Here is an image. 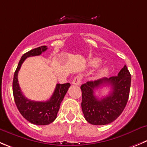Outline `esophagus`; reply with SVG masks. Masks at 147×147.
<instances>
[{"instance_id": "34e87169", "label": "esophagus", "mask_w": 147, "mask_h": 147, "mask_svg": "<svg viewBox=\"0 0 147 147\" xmlns=\"http://www.w3.org/2000/svg\"><path fill=\"white\" fill-rule=\"evenodd\" d=\"M82 80V77L80 75H77L76 77H75V78L72 80V84L76 85V86H79L81 83Z\"/></svg>"}]
</instances>
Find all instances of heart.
<instances>
[{"label": "heart", "mask_w": 147, "mask_h": 147, "mask_svg": "<svg viewBox=\"0 0 147 147\" xmlns=\"http://www.w3.org/2000/svg\"><path fill=\"white\" fill-rule=\"evenodd\" d=\"M101 63V59H99L98 58H94L90 61V64L92 66V67H98ZM108 72H109V69H108L107 67H103V68L99 69V71H98V75L99 77L105 76V75H106L108 73Z\"/></svg>", "instance_id": "b5f03b06"}]
</instances>
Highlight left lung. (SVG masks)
Instances as JSON below:
<instances>
[{
    "label": "left lung",
    "mask_w": 147,
    "mask_h": 147,
    "mask_svg": "<svg viewBox=\"0 0 147 147\" xmlns=\"http://www.w3.org/2000/svg\"><path fill=\"white\" fill-rule=\"evenodd\" d=\"M131 83V74L125 65L116 76L82 85L81 107L85 119L96 125H107L116 120L127 105ZM101 85H109L112 90L107 97L97 99L94 91Z\"/></svg>",
    "instance_id": "8db88e82"
}]
</instances>
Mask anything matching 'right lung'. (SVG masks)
<instances>
[{
  "label": "right lung",
  "instance_id": "right-lung-1",
  "mask_svg": "<svg viewBox=\"0 0 147 147\" xmlns=\"http://www.w3.org/2000/svg\"><path fill=\"white\" fill-rule=\"evenodd\" d=\"M47 49L42 46L24 53L18 64L13 80V94L17 109L26 120L38 125H49L56 120L60 105L70 86L69 83L57 84L53 95L46 101H32L23 95L18 82V72L22 64L27 57L39 56Z\"/></svg>",
  "mask_w": 147,
  "mask_h": 147
}]
</instances>
